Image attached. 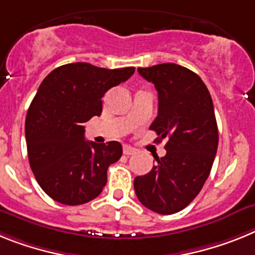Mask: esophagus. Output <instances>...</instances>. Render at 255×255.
<instances>
[{"mask_svg":"<svg viewBox=\"0 0 255 255\" xmlns=\"http://www.w3.org/2000/svg\"><path fill=\"white\" fill-rule=\"evenodd\" d=\"M134 151H136V150L132 149L130 146H127V145L123 146V154L125 155H132V154H134Z\"/></svg>","mask_w":255,"mask_h":255,"instance_id":"obj_1","label":"esophagus"}]
</instances>
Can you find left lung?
I'll use <instances>...</instances> for the list:
<instances>
[{
    "label": "left lung",
    "mask_w": 255,
    "mask_h": 255,
    "mask_svg": "<svg viewBox=\"0 0 255 255\" xmlns=\"http://www.w3.org/2000/svg\"><path fill=\"white\" fill-rule=\"evenodd\" d=\"M137 70L158 91V117L150 129L158 142L168 141L158 164L134 178V192L155 213L173 214L198 196L213 165L218 147L213 101L200 77L185 66L167 63Z\"/></svg>",
    "instance_id": "obj_1"
}]
</instances>
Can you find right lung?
Segmentation results:
<instances>
[{
    "label": "right lung",
    "instance_id": "1",
    "mask_svg": "<svg viewBox=\"0 0 255 255\" xmlns=\"http://www.w3.org/2000/svg\"><path fill=\"white\" fill-rule=\"evenodd\" d=\"M133 73V66L105 69L73 63L42 81L26 113L25 140L35 180L50 198L79 205L101 194L108 168L123 150L118 141H86L85 123L100 117L106 91Z\"/></svg>",
    "mask_w": 255,
    "mask_h": 255
}]
</instances>
